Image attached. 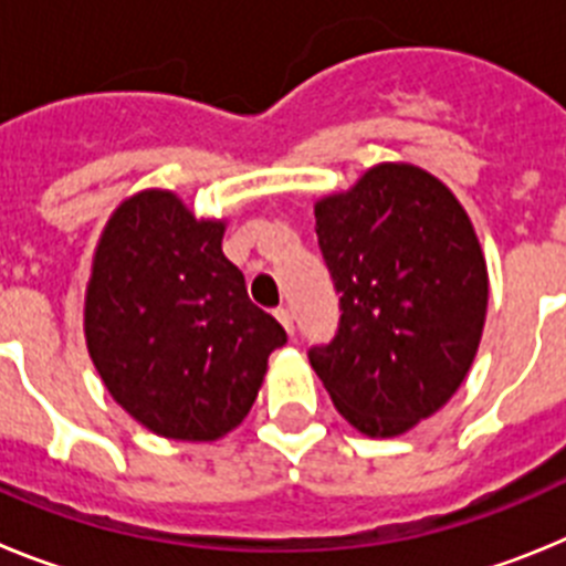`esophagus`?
Masks as SVG:
<instances>
[{
	"label": "esophagus",
	"mask_w": 566,
	"mask_h": 566,
	"mask_svg": "<svg viewBox=\"0 0 566 566\" xmlns=\"http://www.w3.org/2000/svg\"><path fill=\"white\" fill-rule=\"evenodd\" d=\"M274 317L280 319V326L286 328L289 337H294V319H292V312H289V308H277V312H274Z\"/></svg>",
	"instance_id": "obj_1"
}]
</instances>
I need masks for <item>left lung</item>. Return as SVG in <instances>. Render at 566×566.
<instances>
[{
    "mask_svg": "<svg viewBox=\"0 0 566 566\" xmlns=\"http://www.w3.org/2000/svg\"><path fill=\"white\" fill-rule=\"evenodd\" d=\"M314 218L343 314L308 363L359 433L399 437L457 394L476 357L488 266L473 223L413 164L371 167Z\"/></svg>",
    "mask_w": 566,
    "mask_h": 566,
    "instance_id": "1",
    "label": "left lung"
}]
</instances>
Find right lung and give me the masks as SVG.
I'll list each match as a JSON object with an SVG mask.
<instances>
[{"label": "right lung", "mask_w": 566, "mask_h": 566, "mask_svg": "<svg viewBox=\"0 0 566 566\" xmlns=\"http://www.w3.org/2000/svg\"><path fill=\"white\" fill-rule=\"evenodd\" d=\"M167 189L109 214L93 254L84 337L109 397L158 437L214 442L247 419L269 354L286 343L221 249Z\"/></svg>", "instance_id": "add662e5"}]
</instances>
